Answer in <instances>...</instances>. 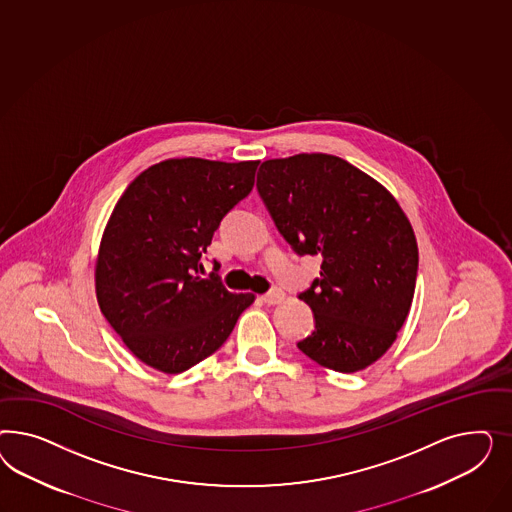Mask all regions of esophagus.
<instances>
[{
  "label": "esophagus",
  "instance_id": "1",
  "mask_svg": "<svg viewBox=\"0 0 512 512\" xmlns=\"http://www.w3.org/2000/svg\"><path fill=\"white\" fill-rule=\"evenodd\" d=\"M283 298H285V293L281 291V289H272L270 293H266L263 295V300L268 304V306H276V304H281L283 302Z\"/></svg>",
  "mask_w": 512,
  "mask_h": 512
}]
</instances>
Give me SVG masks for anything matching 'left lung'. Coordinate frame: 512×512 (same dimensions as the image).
I'll return each instance as SVG.
<instances>
[{"label": "left lung", "mask_w": 512, "mask_h": 512, "mask_svg": "<svg viewBox=\"0 0 512 512\" xmlns=\"http://www.w3.org/2000/svg\"><path fill=\"white\" fill-rule=\"evenodd\" d=\"M257 189L298 255H321L300 293L315 330L298 349L328 370L360 372L398 338L415 295L419 248L387 187L328 154L264 161Z\"/></svg>", "instance_id": "1"}]
</instances>
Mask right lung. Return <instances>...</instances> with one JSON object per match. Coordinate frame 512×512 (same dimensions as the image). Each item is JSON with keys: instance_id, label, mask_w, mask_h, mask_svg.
Wrapping results in <instances>:
<instances>
[{"instance_id": "obj_1", "label": "right lung", "mask_w": 512, "mask_h": 512, "mask_svg": "<svg viewBox=\"0 0 512 512\" xmlns=\"http://www.w3.org/2000/svg\"><path fill=\"white\" fill-rule=\"evenodd\" d=\"M259 161L178 157L127 186L95 261V295L125 347L163 373L199 364L231 336L253 293L201 278L221 219L253 189Z\"/></svg>"}]
</instances>
